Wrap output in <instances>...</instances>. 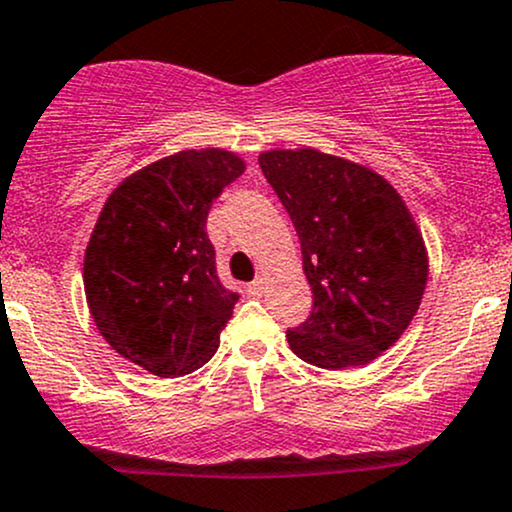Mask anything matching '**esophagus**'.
Segmentation results:
<instances>
[{
  "label": "esophagus",
  "instance_id": "34e87169",
  "mask_svg": "<svg viewBox=\"0 0 512 512\" xmlns=\"http://www.w3.org/2000/svg\"><path fill=\"white\" fill-rule=\"evenodd\" d=\"M263 290H266V278H263V275H258L254 283H249V295L251 297H261Z\"/></svg>",
  "mask_w": 512,
  "mask_h": 512
}]
</instances>
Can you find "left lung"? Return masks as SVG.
Listing matches in <instances>:
<instances>
[{
	"label": "left lung",
	"mask_w": 512,
	"mask_h": 512,
	"mask_svg": "<svg viewBox=\"0 0 512 512\" xmlns=\"http://www.w3.org/2000/svg\"><path fill=\"white\" fill-rule=\"evenodd\" d=\"M302 246L314 307L287 329L292 353L321 370L380 358L409 329L428 283V249L399 191L367 166L314 147L258 157Z\"/></svg>",
	"instance_id": "8db88e82"
}]
</instances>
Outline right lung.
<instances>
[{"mask_svg":"<svg viewBox=\"0 0 512 512\" xmlns=\"http://www.w3.org/2000/svg\"><path fill=\"white\" fill-rule=\"evenodd\" d=\"M244 169L229 149H183L108 195L84 251V292L120 358L181 377L215 355L239 295L217 278L205 222L212 200Z\"/></svg>","mask_w":512,"mask_h":512,"instance_id":"right-lung-1","label":"right lung"}]
</instances>
